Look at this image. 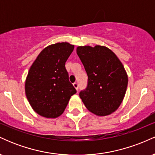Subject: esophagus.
I'll list each match as a JSON object with an SVG mask.
<instances>
[{
	"label": "esophagus",
	"mask_w": 155,
	"mask_h": 155,
	"mask_svg": "<svg viewBox=\"0 0 155 155\" xmlns=\"http://www.w3.org/2000/svg\"><path fill=\"white\" fill-rule=\"evenodd\" d=\"M73 85H74V87H75L76 90H78V89H79V84L75 82V83H74V84H73Z\"/></svg>",
	"instance_id": "1"
}]
</instances>
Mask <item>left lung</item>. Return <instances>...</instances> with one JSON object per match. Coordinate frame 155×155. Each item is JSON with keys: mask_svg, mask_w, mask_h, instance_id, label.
Wrapping results in <instances>:
<instances>
[{"mask_svg": "<svg viewBox=\"0 0 155 155\" xmlns=\"http://www.w3.org/2000/svg\"><path fill=\"white\" fill-rule=\"evenodd\" d=\"M76 53L88 76L86 90L79 96L86 108L97 116L111 114L125 95L128 78L125 69L111 49L104 46H83Z\"/></svg>", "mask_w": 155, "mask_h": 155, "instance_id": "left-lung-1", "label": "left lung"}]
</instances>
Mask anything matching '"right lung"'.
<instances>
[{"instance_id": "1", "label": "right lung", "mask_w": 155, "mask_h": 155, "mask_svg": "<svg viewBox=\"0 0 155 155\" xmlns=\"http://www.w3.org/2000/svg\"><path fill=\"white\" fill-rule=\"evenodd\" d=\"M74 48V45L68 42L48 46L30 68L25 85V95L32 108L41 116L60 117L76 92L65 66Z\"/></svg>"}]
</instances>
